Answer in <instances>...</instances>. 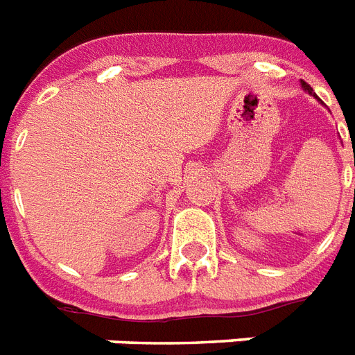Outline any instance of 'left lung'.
I'll use <instances>...</instances> for the list:
<instances>
[{
	"label": "left lung",
	"instance_id": "1",
	"mask_svg": "<svg viewBox=\"0 0 355 355\" xmlns=\"http://www.w3.org/2000/svg\"><path fill=\"white\" fill-rule=\"evenodd\" d=\"M301 85H303V89L306 90V92H309V94H314V96H315V92H314V90H312V87H310L309 83H304V81H301ZM315 98H318V96H315Z\"/></svg>",
	"mask_w": 355,
	"mask_h": 355
}]
</instances>
